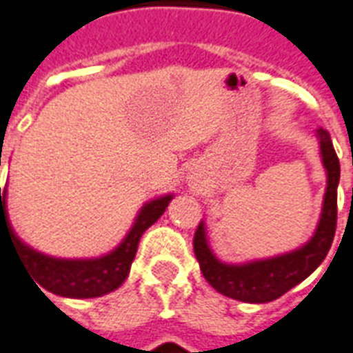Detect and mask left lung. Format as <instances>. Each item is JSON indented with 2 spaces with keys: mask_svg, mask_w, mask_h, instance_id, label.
<instances>
[{
  "mask_svg": "<svg viewBox=\"0 0 353 353\" xmlns=\"http://www.w3.org/2000/svg\"><path fill=\"white\" fill-rule=\"evenodd\" d=\"M320 152L327 170V188L320 224L313 239L303 248L279 255L274 259L255 261L248 265H224L220 263L207 246L203 224L194 233V255L200 263L201 274L212 289L228 298L248 303H266L278 300L292 287L303 281L314 268L326 259L332 248L333 236L337 230V185L341 177V165L332 139L326 129H319Z\"/></svg>",
  "mask_w": 353,
  "mask_h": 353,
  "instance_id": "8db88e82",
  "label": "left lung"
}]
</instances>
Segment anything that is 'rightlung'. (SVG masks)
Returning <instances> with one entry per match:
<instances>
[{"mask_svg":"<svg viewBox=\"0 0 353 353\" xmlns=\"http://www.w3.org/2000/svg\"><path fill=\"white\" fill-rule=\"evenodd\" d=\"M5 196L7 192L0 187V235L1 231L9 235L12 246H16V254L26 263L37 285L44 287L53 294L68 296V298H98L118 289L128 278L142 233L157 222L172 200V196H163L142 207L141 214L128 236L109 255L99 257V259L68 261L53 259V257L39 254L26 246L14 235L7 219Z\"/></svg>","mask_w":353,"mask_h":353,"instance_id":"right-lung-1","label":"right lung"}]
</instances>
